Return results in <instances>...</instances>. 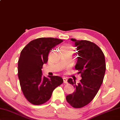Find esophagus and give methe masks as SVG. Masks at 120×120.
<instances>
[{
  "label": "esophagus",
  "instance_id": "34e87169",
  "mask_svg": "<svg viewBox=\"0 0 120 120\" xmlns=\"http://www.w3.org/2000/svg\"><path fill=\"white\" fill-rule=\"evenodd\" d=\"M63 80H64V83H67V79L66 78L64 77L63 78Z\"/></svg>",
  "mask_w": 120,
  "mask_h": 120
}]
</instances>
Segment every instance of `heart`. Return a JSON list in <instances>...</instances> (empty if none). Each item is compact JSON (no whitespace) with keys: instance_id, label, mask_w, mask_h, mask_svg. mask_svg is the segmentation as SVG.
<instances>
[{"instance_id":"obj_1","label":"heart","mask_w":120,"mask_h":120,"mask_svg":"<svg viewBox=\"0 0 120 120\" xmlns=\"http://www.w3.org/2000/svg\"><path fill=\"white\" fill-rule=\"evenodd\" d=\"M61 49L63 50H69L70 51H72V47L70 45H67V46H63L61 48Z\"/></svg>"}]
</instances>
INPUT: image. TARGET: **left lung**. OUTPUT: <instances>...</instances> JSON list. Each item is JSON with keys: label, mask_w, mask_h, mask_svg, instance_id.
I'll use <instances>...</instances> for the list:
<instances>
[{"label": "left lung", "mask_w": 120, "mask_h": 120, "mask_svg": "<svg viewBox=\"0 0 120 120\" xmlns=\"http://www.w3.org/2000/svg\"><path fill=\"white\" fill-rule=\"evenodd\" d=\"M75 42L79 56L75 69L81 75L80 82L69 79L68 82L73 85L75 91L66 96V100L72 107L82 108L94 99L103 82L106 71L104 53L96 44L86 40L71 38Z\"/></svg>", "instance_id": "8db88e82"}]
</instances>
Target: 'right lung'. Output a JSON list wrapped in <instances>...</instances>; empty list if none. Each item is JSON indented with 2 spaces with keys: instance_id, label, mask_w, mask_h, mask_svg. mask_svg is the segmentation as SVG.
I'll use <instances>...</instances> for the list:
<instances>
[{
  "instance_id": "obj_1",
  "label": "right lung",
  "mask_w": 120,
  "mask_h": 120,
  "mask_svg": "<svg viewBox=\"0 0 120 120\" xmlns=\"http://www.w3.org/2000/svg\"><path fill=\"white\" fill-rule=\"evenodd\" d=\"M63 40L39 38L28 44L18 61V77L24 97L32 104L39 105L50 99L53 90L64 82L58 76H43L41 68L48 61L50 51Z\"/></svg>"
}]
</instances>
